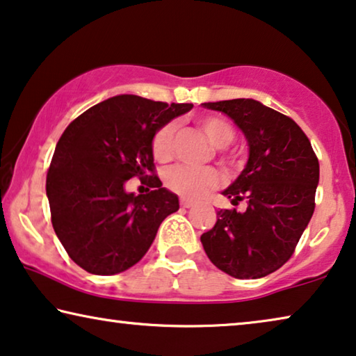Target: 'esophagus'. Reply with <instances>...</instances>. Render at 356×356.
<instances>
[{
    "label": "esophagus",
    "instance_id": "1",
    "mask_svg": "<svg viewBox=\"0 0 356 356\" xmlns=\"http://www.w3.org/2000/svg\"><path fill=\"white\" fill-rule=\"evenodd\" d=\"M180 204H182V208H192L193 203L190 202V200H180Z\"/></svg>",
    "mask_w": 356,
    "mask_h": 356
}]
</instances>
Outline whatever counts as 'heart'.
<instances>
[{
  "mask_svg": "<svg viewBox=\"0 0 356 356\" xmlns=\"http://www.w3.org/2000/svg\"><path fill=\"white\" fill-rule=\"evenodd\" d=\"M200 127L207 135L209 143L216 148H226L232 143L235 132L232 126L221 118H207L200 122ZM174 134L176 124H166L158 130L153 138V154L158 161H168L172 156ZM219 172L213 168H192L185 164H177L168 169L164 182L168 188L184 198L198 200L207 195L209 190L219 185Z\"/></svg>",
  "mask_w": 356,
  "mask_h": 356,
  "instance_id": "heart-1",
  "label": "heart"
}]
</instances>
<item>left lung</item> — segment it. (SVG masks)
Segmentation results:
<instances>
[{
	"label": "left lung",
	"instance_id": "1",
	"mask_svg": "<svg viewBox=\"0 0 356 356\" xmlns=\"http://www.w3.org/2000/svg\"><path fill=\"white\" fill-rule=\"evenodd\" d=\"M227 114L248 143L243 171L224 190L245 211L221 209L204 232V252L214 266L235 279H259L292 257L314 211L319 163L297 122L252 98L202 103Z\"/></svg>",
	"mask_w": 356,
	"mask_h": 356
}]
</instances>
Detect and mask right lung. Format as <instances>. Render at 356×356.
Here are the masks:
<instances>
[{
  "label": "right lung",
  "instance_id": "1",
  "mask_svg": "<svg viewBox=\"0 0 356 356\" xmlns=\"http://www.w3.org/2000/svg\"><path fill=\"white\" fill-rule=\"evenodd\" d=\"M193 104L118 95L69 124L47 176L51 222L69 257L87 273L113 276L145 257L158 227L179 209L176 193L153 174V138ZM148 178L154 190L135 195L125 182Z\"/></svg>",
  "mask_w": 356,
  "mask_h": 356
}]
</instances>
